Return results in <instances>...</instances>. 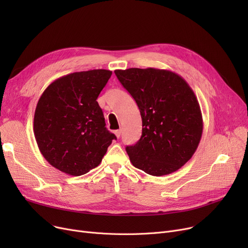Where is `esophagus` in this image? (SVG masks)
Wrapping results in <instances>:
<instances>
[{
  "label": "esophagus",
  "mask_w": 248,
  "mask_h": 248,
  "mask_svg": "<svg viewBox=\"0 0 248 248\" xmlns=\"http://www.w3.org/2000/svg\"><path fill=\"white\" fill-rule=\"evenodd\" d=\"M114 135L116 136V138H120L121 135H122L121 129H116V131H114Z\"/></svg>",
  "instance_id": "obj_1"
}]
</instances>
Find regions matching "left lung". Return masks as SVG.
Returning <instances> with one entry per match:
<instances>
[{
	"label": "left lung",
	"mask_w": 248,
	"mask_h": 248,
	"mask_svg": "<svg viewBox=\"0 0 248 248\" xmlns=\"http://www.w3.org/2000/svg\"><path fill=\"white\" fill-rule=\"evenodd\" d=\"M136 100L141 137L125 151L133 165L152 176L176 172L196 152L203 132L198 99L183 77L157 68L114 71Z\"/></svg>",
	"instance_id": "obj_1"
}]
</instances>
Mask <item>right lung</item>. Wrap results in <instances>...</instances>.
Returning <instances> with one entry per match:
<instances>
[{
	"mask_svg": "<svg viewBox=\"0 0 248 248\" xmlns=\"http://www.w3.org/2000/svg\"><path fill=\"white\" fill-rule=\"evenodd\" d=\"M112 72L93 69L64 75L39 98L34 135L45 160L59 171L81 176L97 167L115 136L96 101Z\"/></svg>",
	"mask_w": 248,
	"mask_h": 248,
	"instance_id": "1",
	"label": "right lung"
}]
</instances>
